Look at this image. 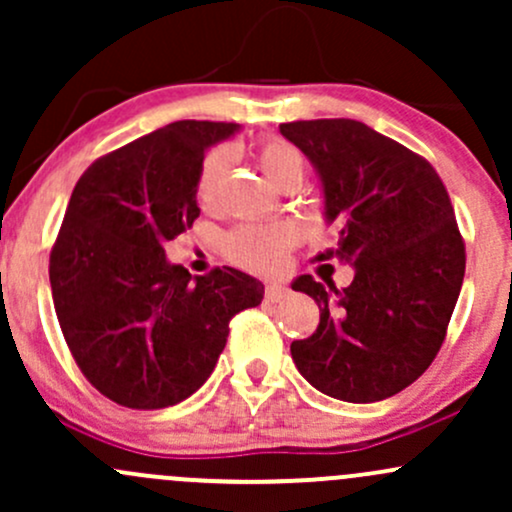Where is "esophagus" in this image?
Listing matches in <instances>:
<instances>
[{
    "mask_svg": "<svg viewBox=\"0 0 512 512\" xmlns=\"http://www.w3.org/2000/svg\"><path fill=\"white\" fill-rule=\"evenodd\" d=\"M285 295H288V288H285V285H280V283H268L266 285V300L268 302L283 300Z\"/></svg>",
    "mask_w": 512,
    "mask_h": 512,
    "instance_id": "1",
    "label": "esophagus"
}]
</instances>
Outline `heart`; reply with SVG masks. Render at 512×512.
<instances>
[{
  "label": "heart",
  "instance_id": "b5f03b06",
  "mask_svg": "<svg viewBox=\"0 0 512 512\" xmlns=\"http://www.w3.org/2000/svg\"><path fill=\"white\" fill-rule=\"evenodd\" d=\"M256 161L261 166L263 175L271 180L273 185L283 188L288 180H302L305 173V158L295 146L285 144V141H263L256 151ZM227 153L212 151L210 156L202 161L200 175H197V200L202 205H214L219 195V185H222L224 173H227ZM295 239V232L285 224H244V227L234 229L227 239V254L239 266L251 268V271L268 273L276 271L283 261L285 246Z\"/></svg>",
  "mask_w": 512,
  "mask_h": 512
}]
</instances>
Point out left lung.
Segmentation results:
<instances>
[{"mask_svg":"<svg viewBox=\"0 0 512 512\" xmlns=\"http://www.w3.org/2000/svg\"><path fill=\"white\" fill-rule=\"evenodd\" d=\"M315 168L324 222L337 224L349 288L298 276L320 307L312 337L290 344L310 386L344 403H376L415 383L447 334L466 254L452 202L425 158L354 119L280 124Z\"/></svg>","mask_w":512,"mask_h":512,"instance_id":"left-lung-1","label":"left lung"}]
</instances>
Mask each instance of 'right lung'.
Listing matches in <instances>:
<instances>
[{
  "mask_svg": "<svg viewBox=\"0 0 512 512\" xmlns=\"http://www.w3.org/2000/svg\"><path fill=\"white\" fill-rule=\"evenodd\" d=\"M239 124L173 122L82 173L51 251V290L80 371L124 408L158 410L210 378L229 320L261 305L263 283L236 268L192 278L163 244L200 217L205 153Z\"/></svg>",
  "mask_w": 512,
  "mask_h": 512,
  "instance_id": "add662e5",
  "label": "right lung"
}]
</instances>
